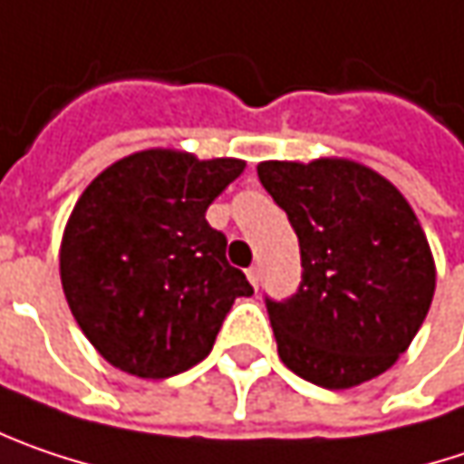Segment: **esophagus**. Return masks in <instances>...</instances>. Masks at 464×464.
Returning a JSON list of instances; mask_svg holds the SVG:
<instances>
[{"instance_id":"1","label":"esophagus","mask_w":464,"mask_h":464,"mask_svg":"<svg viewBox=\"0 0 464 464\" xmlns=\"http://www.w3.org/2000/svg\"><path fill=\"white\" fill-rule=\"evenodd\" d=\"M246 278H249V284H252V286L257 288V284H259V270H257V267H249V270H246Z\"/></svg>"}]
</instances>
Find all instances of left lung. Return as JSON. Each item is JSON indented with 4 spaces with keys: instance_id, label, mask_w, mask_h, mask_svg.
Instances as JSON below:
<instances>
[{
    "instance_id": "8db88e82",
    "label": "left lung",
    "mask_w": 464,
    "mask_h": 464,
    "mask_svg": "<svg viewBox=\"0 0 464 464\" xmlns=\"http://www.w3.org/2000/svg\"><path fill=\"white\" fill-rule=\"evenodd\" d=\"M257 176L302 252L296 294L265 299L284 365L323 389L386 372L420 331L436 288L412 207L394 183L352 160H270Z\"/></svg>"
}]
</instances>
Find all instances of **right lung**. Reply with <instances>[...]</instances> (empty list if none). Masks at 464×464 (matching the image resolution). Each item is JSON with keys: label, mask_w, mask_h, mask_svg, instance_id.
I'll use <instances>...</instances> for the list:
<instances>
[{"label": "right lung", "mask_w": 464, "mask_h": 464, "mask_svg": "<svg viewBox=\"0 0 464 464\" xmlns=\"http://www.w3.org/2000/svg\"><path fill=\"white\" fill-rule=\"evenodd\" d=\"M244 165L147 150L86 186L63 233L60 278L75 323L110 365L154 381L194 368L233 302L255 294L205 218Z\"/></svg>", "instance_id": "right-lung-1"}]
</instances>
